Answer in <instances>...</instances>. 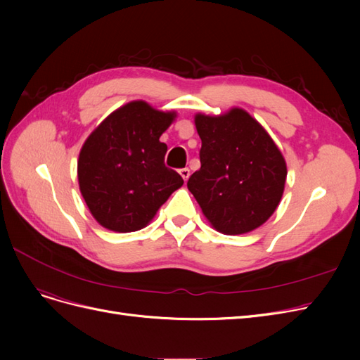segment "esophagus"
Masks as SVG:
<instances>
[{"label":"esophagus","instance_id":"esophagus-1","mask_svg":"<svg viewBox=\"0 0 360 360\" xmlns=\"http://www.w3.org/2000/svg\"><path fill=\"white\" fill-rule=\"evenodd\" d=\"M179 172H180V176L183 177V180H184V181H188V179H189V176H191V171H189V168H181Z\"/></svg>","mask_w":360,"mask_h":360}]
</instances>
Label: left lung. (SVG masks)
Here are the masks:
<instances>
[{
    "mask_svg": "<svg viewBox=\"0 0 360 360\" xmlns=\"http://www.w3.org/2000/svg\"><path fill=\"white\" fill-rule=\"evenodd\" d=\"M201 168L188 189L216 231L245 234L275 213L284 193L287 163L275 141L242 108L195 115Z\"/></svg>",
    "mask_w": 360,
    "mask_h": 360,
    "instance_id": "obj_1",
    "label": "left lung"
}]
</instances>
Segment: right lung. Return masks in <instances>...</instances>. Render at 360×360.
Here are the masks:
<instances>
[{
  "instance_id": "right-lung-1",
  "label": "right lung",
  "mask_w": 360,
  "mask_h": 360,
  "mask_svg": "<svg viewBox=\"0 0 360 360\" xmlns=\"http://www.w3.org/2000/svg\"><path fill=\"white\" fill-rule=\"evenodd\" d=\"M176 117L134 101L111 112L85 139L78 159L79 191L106 230L132 233L147 226L181 188L180 174L163 163L168 147L159 139Z\"/></svg>"
}]
</instances>
